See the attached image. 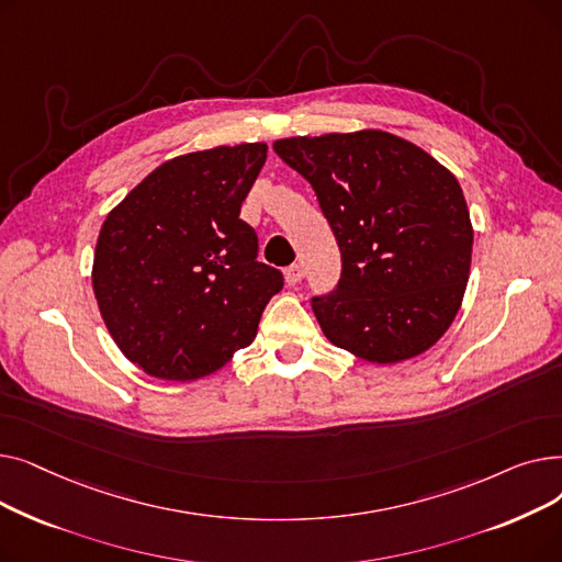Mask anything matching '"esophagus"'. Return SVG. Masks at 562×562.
Masks as SVG:
<instances>
[{"label":"esophagus","mask_w":562,"mask_h":562,"mask_svg":"<svg viewBox=\"0 0 562 562\" xmlns=\"http://www.w3.org/2000/svg\"><path fill=\"white\" fill-rule=\"evenodd\" d=\"M303 276H305L303 266H301V263H293V266H289V269L284 271V282H286L289 286H296V284L303 280Z\"/></svg>","instance_id":"1"}]
</instances>
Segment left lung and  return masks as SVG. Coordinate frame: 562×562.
Listing matches in <instances>:
<instances>
[{"label":"left lung","instance_id":"1","mask_svg":"<svg viewBox=\"0 0 562 562\" xmlns=\"http://www.w3.org/2000/svg\"><path fill=\"white\" fill-rule=\"evenodd\" d=\"M273 150L316 191L341 280L312 310L337 348L396 364L432 348L462 305L471 227L456 175L382 130L291 136Z\"/></svg>","mask_w":562,"mask_h":562}]
</instances>
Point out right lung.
Masks as SVG:
<instances>
[{
    "label": "right lung",
    "instance_id": "add662e5",
    "mask_svg": "<svg viewBox=\"0 0 562 562\" xmlns=\"http://www.w3.org/2000/svg\"><path fill=\"white\" fill-rule=\"evenodd\" d=\"M266 153V143H241L175 157L106 214L95 301L115 346L145 373L198 380L252 344L282 289L239 218Z\"/></svg>",
    "mask_w": 562,
    "mask_h": 562
}]
</instances>
